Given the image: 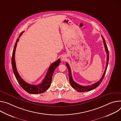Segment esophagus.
<instances>
[{
	"label": "esophagus",
	"instance_id": "esophagus-1",
	"mask_svg": "<svg viewBox=\"0 0 121 121\" xmlns=\"http://www.w3.org/2000/svg\"><path fill=\"white\" fill-rule=\"evenodd\" d=\"M66 57L64 56V55H62L61 57V60L62 61H64V60H66Z\"/></svg>",
	"mask_w": 121,
	"mask_h": 121
}]
</instances>
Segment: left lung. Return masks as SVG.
Returning <instances> with one entry per match:
<instances>
[{
    "mask_svg": "<svg viewBox=\"0 0 121 121\" xmlns=\"http://www.w3.org/2000/svg\"><path fill=\"white\" fill-rule=\"evenodd\" d=\"M103 40V43H104V46L105 47V50L106 51L107 53V63H106V68L105 70V71L102 75V77L101 78V79L99 80L98 82H97V83L94 84L93 85H91V86H82L78 84H77L76 83H75L72 78V73H71V69L69 66V65L68 63H66V66L67 67L68 69V72H69V81L70 83L71 84V86L74 88L76 90H77L78 92H86V91H88L91 90H93L94 89L96 88L97 87H98L101 83V82L102 81V80L104 77V76L105 75L106 73V70L107 68V67H108V63H109V50L108 49V48H107L106 43L105 42V40L104 38V37L101 36Z\"/></svg>",
    "mask_w": 121,
    "mask_h": 121,
    "instance_id": "8db88e82",
    "label": "left lung"
}]
</instances>
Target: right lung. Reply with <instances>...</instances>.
<instances>
[{"instance_id": "obj_1", "label": "right lung", "mask_w": 121, "mask_h": 121, "mask_svg": "<svg viewBox=\"0 0 121 121\" xmlns=\"http://www.w3.org/2000/svg\"><path fill=\"white\" fill-rule=\"evenodd\" d=\"M23 33V32H22L20 34L19 36V38L20 37V36L22 35ZM19 38H18L16 40V43L14 47V48H13V51L12 55V59H11V64H12L13 72L14 73V74L17 80V81L20 84V85L22 87V88L24 90H25L26 92H27L30 94H40V93H44L46 90H47L50 87V84H51L52 78L53 73L54 72L56 68L59 65L60 62V59H59L57 61H55L54 62H53V63L51 64V65L50 66V67L48 69V72L47 73V74L45 78L43 79L42 82L41 84H40L38 85L29 84L25 82L24 80L21 78V77L20 76L19 74L18 73L16 69V63H15V53L16 48L17 47V44L18 42L19 41Z\"/></svg>"}]
</instances>
